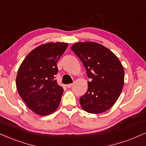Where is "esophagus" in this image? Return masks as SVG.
Masks as SVG:
<instances>
[{
    "instance_id": "obj_1",
    "label": "esophagus",
    "mask_w": 146,
    "mask_h": 146,
    "mask_svg": "<svg viewBox=\"0 0 146 146\" xmlns=\"http://www.w3.org/2000/svg\"><path fill=\"white\" fill-rule=\"evenodd\" d=\"M72 85H73V84H72V83H70V84L67 85V87H68V88H71V87H72Z\"/></svg>"
}]
</instances>
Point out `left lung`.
Returning a JSON list of instances; mask_svg holds the SVG:
<instances>
[{"label": "left lung", "mask_w": 146, "mask_h": 146, "mask_svg": "<svg viewBox=\"0 0 146 146\" xmlns=\"http://www.w3.org/2000/svg\"><path fill=\"white\" fill-rule=\"evenodd\" d=\"M71 50L82 62L87 71V92L80 98L82 108L90 113L106 111L117 100L124 84V70L113 53L93 42H77Z\"/></svg>", "instance_id": "1"}]
</instances>
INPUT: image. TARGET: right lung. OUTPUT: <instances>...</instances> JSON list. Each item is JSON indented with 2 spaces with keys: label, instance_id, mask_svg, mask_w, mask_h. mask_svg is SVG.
<instances>
[{
  "label": "right lung",
  "instance_id": "add662e5",
  "mask_svg": "<svg viewBox=\"0 0 146 146\" xmlns=\"http://www.w3.org/2000/svg\"><path fill=\"white\" fill-rule=\"evenodd\" d=\"M65 42H48L28 54L17 73L16 85L27 106L40 115H49L59 106L63 87L55 79L57 63L67 48Z\"/></svg>",
  "mask_w": 146,
  "mask_h": 146
}]
</instances>
